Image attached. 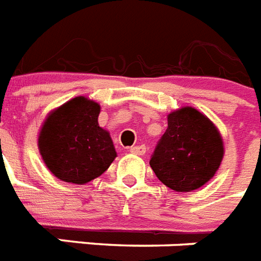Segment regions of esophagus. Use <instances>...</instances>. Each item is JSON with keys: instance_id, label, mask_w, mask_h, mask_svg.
<instances>
[{"instance_id": "1", "label": "esophagus", "mask_w": 261, "mask_h": 261, "mask_svg": "<svg viewBox=\"0 0 261 261\" xmlns=\"http://www.w3.org/2000/svg\"><path fill=\"white\" fill-rule=\"evenodd\" d=\"M145 151H147V148L144 147V145H136V147L129 148V152L135 153V155H144Z\"/></svg>"}]
</instances>
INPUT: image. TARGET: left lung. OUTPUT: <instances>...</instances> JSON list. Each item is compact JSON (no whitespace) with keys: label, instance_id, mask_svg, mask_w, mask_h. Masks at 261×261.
I'll return each instance as SVG.
<instances>
[{"label":"left lung","instance_id":"8db88e82","mask_svg":"<svg viewBox=\"0 0 261 261\" xmlns=\"http://www.w3.org/2000/svg\"><path fill=\"white\" fill-rule=\"evenodd\" d=\"M168 128L149 166L167 187L189 193L213 178L224 159V140L213 121L193 106L167 116Z\"/></svg>","mask_w":261,"mask_h":261}]
</instances>
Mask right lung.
<instances>
[{"label": "right lung", "instance_id": "add662e5", "mask_svg": "<svg viewBox=\"0 0 261 261\" xmlns=\"http://www.w3.org/2000/svg\"><path fill=\"white\" fill-rule=\"evenodd\" d=\"M99 103L79 95L51 110L39 130L41 159L56 178L86 185L117 158L109 130L101 128Z\"/></svg>", "mask_w": 261, "mask_h": 261}]
</instances>
